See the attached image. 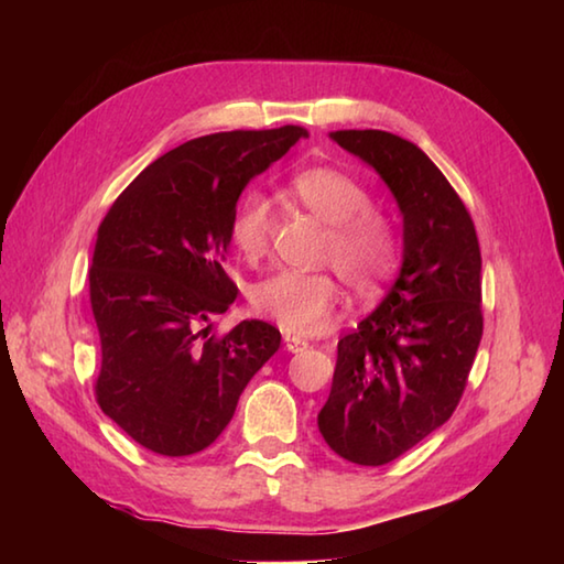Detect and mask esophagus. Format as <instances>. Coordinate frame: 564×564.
I'll return each instance as SVG.
<instances>
[{
	"label": "esophagus",
	"instance_id": "esophagus-1",
	"mask_svg": "<svg viewBox=\"0 0 564 564\" xmlns=\"http://www.w3.org/2000/svg\"><path fill=\"white\" fill-rule=\"evenodd\" d=\"M283 343H285V350H289V352H303L305 348H308V340L299 338V336H291V333H285Z\"/></svg>",
	"mask_w": 564,
	"mask_h": 564
}]
</instances>
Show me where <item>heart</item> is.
<instances>
[{
	"label": "heart",
	"instance_id": "1",
	"mask_svg": "<svg viewBox=\"0 0 564 564\" xmlns=\"http://www.w3.org/2000/svg\"><path fill=\"white\" fill-rule=\"evenodd\" d=\"M289 194L305 212L328 224L326 259L360 293L376 291L393 275L400 256L395 228L370 208V194L338 169L318 166L295 174ZM273 206L259 191H248L231 218V243L246 261H259L271 246ZM338 283L326 273L275 271L253 285L251 303L283 330L311 336L328 328L338 308Z\"/></svg>",
	"mask_w": 564,
	"mask_h": 564
}]
</instances>
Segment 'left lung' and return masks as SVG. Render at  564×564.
Returning a JSON list of instances; mask_svg holds the SVG:
<instances>
[{"label": "left lung", "instance_id": "left-lung-1", "mask_svg": "<svg viewBox=\"0 0 564 564\" xmlns=\"http://www.w3.org/2000/svg\"><path fill=\"white\" fill-rule=\"evenodd\" d=\"M330 139L383 178L403 216V263L386 299L338 340L318 431L356 465H386L460 403L482 338L473 218L423 149L378 129Z\"/></svg>", "mask_w": 564, "mask_h": 564}]
</instances>
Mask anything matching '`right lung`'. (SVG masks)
<instances>
[{
  "mask_svg": "<svg viewBox=\"0 0 564 564\" xmlns=\"http://www.w3.org/2000/svg\"><path fill=\"white\" fill-rule=\"evenodd\" d=\"M305 137L281 127L191 139L141 171L104 216L89 271L97 400L151 453L184 457L212 445L281 346L265 321L216 338L212 318L238 295L224 271L238 196Z\"/></svg>",
  "mask_w": 564,
  "mask_h": 564,
  "instance_id": "add662e5",
  "label": "right lung"
}]
</instances>
